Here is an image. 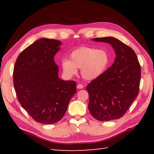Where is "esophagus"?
<instances>
[{
  "instance_id": "obj_1",
  "label": "esophagus",
  "mask_w": 154,
  "mask_h": 154,
  "mask_svg": "<svg viewBox=\"0 0 154 154\" xmlns=\"http://www.w3.org/2000/svg\"><path fill=\"white\" fill-rule=\"evenodd\" d=\"M77 89H83V85H81V84H78L77 85Z\"/></svg>"
}]
</instances>
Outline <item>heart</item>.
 Returning <instances> with one entry per match:
<instances>
[{
    "mask_svg": "<svg viewBox=\"0 0 154 154\" xmlns=\"http://www.w3.org/2000/svg\"><path fill=\"white\" fill-rule=\"evenodd\" d=\"M110 62V55L106 50L81 47L71 52L69 60H62L61 66L66 77L76 75L77 69H81V76L84 79L93 81L104 73Z\"/></svg>",
    "mask_w": 154,
    "mask_h": 154,
    "instance_id": "1",
    "label": "heart"
}]
</instances>
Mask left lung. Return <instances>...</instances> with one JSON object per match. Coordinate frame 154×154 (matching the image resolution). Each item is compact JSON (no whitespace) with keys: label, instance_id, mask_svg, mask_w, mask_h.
<instances>
[{"label":"left lung","instance_id":"1","mask_svg":"<svg viewBox=\"0 0 154 154\" xmlns=\"http://www.w3.org/2000/svg\"><path fill=\"white\" fill-rule=\"evenodd\" d=\"M92 40L110 44L116 57L112 66L87 85L88 108L91 115L99 121L119 119L138 96L141 77L138 57L131 48L115 38Z\"/></svg>","mask_w":154,"mask_h":154}]
</instances>
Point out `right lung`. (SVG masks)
Returning <instances> with one entry per match:
<instances>
[{"label": "right lung", "instance_id": "right-lung-1", "mask_svg": "<svg viewBox=\"0 0 154 154\" xmlns=\"http://www.w3.org/2000/svg\"><path fill=\"white\" fill-rule=\"evenodd\" d=\"M61 44L59 40L40 38L20 54L14 68V86L19 103L41 124L60 121L76 93L75 81L58 76L54 56Z\"/></svg>", "mask_w": 154, "mask_h": 154}]
</instances>
